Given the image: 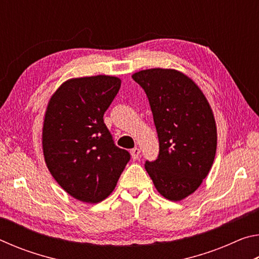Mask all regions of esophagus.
I'll return each instance as SVG.
<instances>
[{
	"instance_id": "34e87169",
	"label": "esophagus",
	"mask_w": 259,
	"mask_h": 259,
	"mask_svg": "<svg viewBox=\"0 0 259 259\" xmlns=\"http://www.w3.org/2000/svg\"><path fill=\"white\" fill-rule=\"evenodd\" d=\"M131 157H133L134 160H138L140 157V150L138 147H135L131 150Z\"/></svg>"
}]
</instances>
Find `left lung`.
<instances>
[{"label":"left lung","instance_id":"left-lung-1","mask_svg":"<svg viewBox=\"0 0 259 259\" xmlns=\"http://www.w3.org/2000/svg\"><path fill=\"white\" fill-rule=\"evenodd\" d=\"M133 78L146 93L159 137V156L146 161V171L163 198L182 201L198 190L213 163L211 106L198 84L177 69H143Z\"/></svg>","mask_w":259,"mask_h":259}]
</instances>
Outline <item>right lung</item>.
Listing matches in <instances>:
<instances>
[{"mask_svg":"<svg viewBox=\"0 0 259 259\" xmlns=\"http://www.w3.org/2000/svg\"><path fill=\"white\" fill-rule=\"evenodd\" d=\"M120 87V78L111 75L69 78L48 103L42 128L46 164L60 187L82 202L106 199L130 160L103 119Z\"/></svg>","mask_w":259,"mask_h":259,"instance_id":"add662e5","label":"right lung"}]
</instances>
